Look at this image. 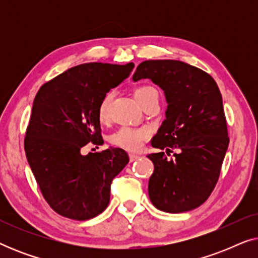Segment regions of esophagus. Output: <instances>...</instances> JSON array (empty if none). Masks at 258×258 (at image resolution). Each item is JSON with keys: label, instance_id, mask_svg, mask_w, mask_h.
I'll return each instance as SVG.
<instances>
[{"label": "esophagus", "instance_id": "1", "mask_svg": "<svg viewBox=\"0 0 258 258\" xmlns=\"http://www.w3.org/2000/svg\"><path fill=\"white\" fill-rule=\"evenodd\" d=\"M139 157H140L139 155H136V154H129V158H130V161H132V162L136 161Z\"/></svg>", "mask_w": 258, "mask_h": 258}]
</instances>
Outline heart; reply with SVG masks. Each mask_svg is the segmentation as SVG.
<instances>
[{"label": "heart", "instance_id": "heart-1", "mask_svg": "<svg viewBox=\"0 0 258 258\" xmlns=\"http://www.w3.org/2000/svg\"><path fill=\"white\" fill-rule=\"evenodd\" d=\"M134 96L136 101L144 108L149 102L158 100V93L153 86L149 84H141L134 89ZM112 100V91H107L102 96L97 107L98 121L104 123L109 119L110 114V103ZM149 137V130L147 128H132V126H121L117 132H115L110 137V142L114 146L122 148L128 151H137L143 146V142Z\"/></svg>", "mask_w": 258, "mask_h": 258}]
</instances>
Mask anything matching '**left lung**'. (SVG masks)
Returning <instances> with one entry per match:
<instances>
[{
    "label": "left lung",
    "instance_id": "8db88e82",
    "mask_svg": "<svg viewBox=\"0 0 258 258\" xmlns=\"http://www.w3.org/2000/svg\"><path fill=\"white\" fill-rule=\"evenodd\" d=\"M149 79L167 98L165 119L151 140L160 153L149 154L154 172L148 192L151 203L178 214L206 202L220 177L229 146L223 102L209 74L176 59H149L133 80ZM176 153L169 160L166 155Z\"/></svg>",
    "mask_w": 258,
    "mask_h": 258
}]
</instances>
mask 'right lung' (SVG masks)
<instances>
[{"instance_id":"obj_1","label":"right lung","mask_w":258,"mask_h":258,"mask_svg":"<svg viewBox=\"0 0 258 258\" xmlns=\"http://www.w3.org/2000/svg\"><path fill=\"white\" fill-rule=\"evenodd\" d=\"M134 67L84 63L44 83L35 96L24 150L44 200L62 216L87 221L108 207L111 182L128 164V154L110 148L83 156L81 149L103 144L98 103Z\"/></svg>"}]
</instances>
